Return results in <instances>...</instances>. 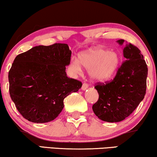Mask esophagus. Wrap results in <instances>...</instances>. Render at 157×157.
Returning <instances> with one entry per match:
<instances>
[{
    "label": "esophagus",
    "mask_w": 157,
    "mask_h": 157,
    "mask_svg": "<svg viewBox=\"0 0 157 157\" xmlns=\"http://www.w3.org/2000/svg\"><path fill=\"white\" fill-rule=\"evenodd\" d=\"M87 88H88V84L86 83V82L83 83L82 86V90H87Z\"/></svg>",
    "instance_id": "esophagus-1"
}]
</instances>
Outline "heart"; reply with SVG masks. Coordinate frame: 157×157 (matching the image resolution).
<instances>
[{"instance_id": "obj_1", "label": "heart", "mask_w": 157, "mask_h": 157, "mask_svg": "<svg viewBox=\"0 0 157 157\" xmlns=\"http://www.w3.org/2000/svg\"><path fill=\"white\" fill-rule=\"evenodd\" d=\"M120 59L115 52L102 47L92 48L80 56V61L72 58L70 69L76 74H80L82 66L90 70V75L93 80L106 81L116 73L120 65Z\"/></svg>"}]
</instances>
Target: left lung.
I'll return each mask as SVG.
<instances>
[{
    "instance_id": "left-lung-1",
    "label": "left lung",
    "mask_w": 157,
    "mask_h": 157,
    "mask_svg": "<svg viewBox=\"0 0 157 157\" xmlns=\"http://www.w3.org/2000/svg\"><path fill=\"white\" fill-rule=\"evenodd\" d=\"M124 40L117 43L122 45ZM125 59L109 82H98L99 99L92 105L96 116L108 122H118L129 117L144 99L148 68L137 47L127 43L123 50Z\"/></svg>"
}]
</instances>
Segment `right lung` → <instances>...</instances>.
<instances>
[{
  "label": "right lung",
  "mask_w": 157,
  "mask_h": 157,
  "mask_svg": "<svg viewBox=\"0 0 157 157\" xmlns=\"http://www.w3.org/2000/svg\"><path fill=\"white\" fill-rule=\"evenodd\" d=\"M71 50L67 44L39 45L15 57L8 72L9 93L17 111L35 123L54 120L63 100L82 84L67 76Z\"/></svg>",
  "instance_id": "1"
}]
</instances>
